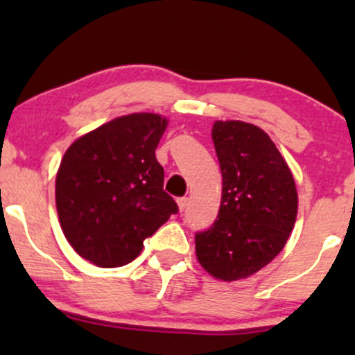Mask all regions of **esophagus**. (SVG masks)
<instances>
[{"label": "esophagus", "instance_id": "esophagus-1", "mask_svg": "<svg viewBox=\"0 0 355 355\" xmlns=\"http://www.w3.org/2000/svg\"><path fill=\"white\" fill-rule=\"evenodd\" d=\"M177 203H178V209H180V211H183L187 209V205H189V198H187V197L178 198Z\"/></svg>", "mask_w": 355, "mask_h": 355}]
</instances>
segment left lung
I'll use <instances>...</instances> for the list:
<instances>
[{
	"label": "left lung",
	"mask_w": 355,
	"mask_h": 355,
	"mask_svg": "<svg viewBox=\"0 0 355 355\" xmlns=\"http://www.w3.org/2000/svg\"><path fill=\"white\" fill-rule=\"evenodd\" d=\"M222 170V202L209 230L197 232V259L220 280L245 279L279 255L297 217V189L274 141L245 121L211 128Z\"/></svg>",
	"instance_id": "1"
}]
</instances>
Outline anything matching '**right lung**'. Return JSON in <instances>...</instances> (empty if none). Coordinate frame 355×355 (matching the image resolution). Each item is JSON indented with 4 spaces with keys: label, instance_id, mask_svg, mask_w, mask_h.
I'll use <instances>...</instances> for the list:
<instances>
[{
    "label": "right lung",
    "instance_id": "add662e5",
    "mask_svg": "<svg viewBox=\"0 0 355 355\" xmlns=\"http://www.w3.org/2000/svg\"><path fill=\"white\" fill-rule=\"evenodd\" d=\"M166 118L132 113L87 133L64 153L56 210L75 252L103 268L135 260L144 240L177 214L155 157Z\"/></svg>",
    "mask_w": 355,
    "mask_h": 355
}]
</instances>
